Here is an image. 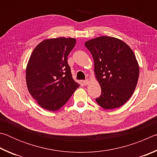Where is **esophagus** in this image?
<instances>
[{
  "mask_svg": "<svg viewBox=\"0 0 157 157\" xmlns=\"http://www.w3.org/2000/svg\"><path fill=\"white\" fill-rule=\"evenodd\" d=\"M89 79H85V80L83 81V83H84V85H87V84H89Z\"/></svg>",
  "mask_w": 157,
  "mask_h": 157,
  "instance_id": "obj_1",
  "label": "esophagus"
}]
</instances>
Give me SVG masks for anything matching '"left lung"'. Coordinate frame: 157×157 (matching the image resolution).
Returning a JSON list of instances; mask_svg holds the SVG:
<instances>
[{"mask_svg": "<svg viewBox=\"0 0 157 157\" xmlns=\"http://www.w3.org/2000/svg\"><path fill=\"white\" fill-rule=\"evenodd\" d=\"M94 61V72L101 87L95 99L105 109L123 105L134 93L139 77V66L134 52L120 39L99 36L85 43Z\"/></svg>", "mask_w": 157, "mask_h": 157, "instance_id": "left-lung-1", "label": "left lung"}]
</instances>
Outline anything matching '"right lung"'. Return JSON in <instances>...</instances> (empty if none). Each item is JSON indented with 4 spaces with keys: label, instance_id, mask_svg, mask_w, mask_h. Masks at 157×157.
<instances>
[{
    "label": "right lung",
    "instance_id": "right-lung-1",
    "mask_svg": "<svg viewBox=\"0 0 157 157\" xmlns=\"http://www.w3.org/2000/svg\"><path fill=\"white\" fill-rule=\"evenodd\" d=\"M75 43L73 38L46 39L37 45L29 59L25 75L28 89L45 109H59L79 86L73 79L67 62Z\"/></svg>",
    "mask_w": 157,
    "mask_h": 157
}]
</instances>
